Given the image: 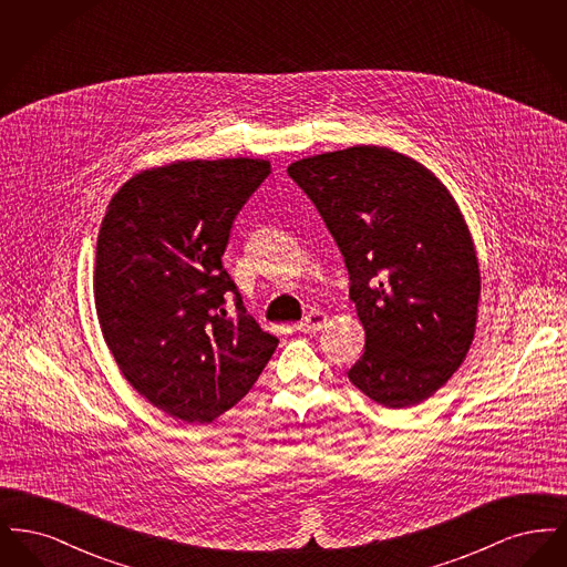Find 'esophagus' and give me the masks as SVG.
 Wrapping results in <instances>:
<instances>
[{
    "label": "esophagus",
    "instance_id": "1",
    "mask_svg": "<svg viewBox=\"0 0 567 567\" xmlns=\"http://www.w3.org/2000/svg\"><path fill=\"white\" fill-rule=\"evenodd\" d=\"M327 315L324 312H319V310H315V312H310L303 321H299L296 324L297 331H303V333H317V331H321L324 324H327Z\"/></svg>",
    "mask_w": 567,
    "mask_h": 567
}]
</instances>
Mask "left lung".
<instances>
[{
	"instance_id": "obj_1",
	"label": "left lung",
	"mask_w": 567,
	"mask_h": 567,
	"mask_svg": "<svg viewBox=\"0 0 567 567\" xmlns=\"http://www.w3.org/2000/svg\"><path fill=\"white\" fill-rule=\"evenodd\" d=\"M338 244L365 351L349 380L386 408L421 404L457 372L476 331L481 270L453 195L384 146L289 165Z\"/></svg>"
}]
</instances>
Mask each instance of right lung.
Instances as JSON below:
<instances>
[{"instance_id":"obj_1","label":"right lung","mask_w":567,"mask_h":567,"mask_svg":"<svg viewBox=\"0 0 567 567\" xmlns=\"http://www.w3.org/2000/svg\"><path fill=\"white\" fill-rule=\"evenodd\" d=\"M268 174L264 159L176 162L135 174L110 199L93 276L100 327L123 377L174 419L215 421L278 347L246 315L220 259Z\"/></svg>"}]
</instances>
